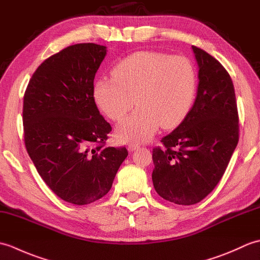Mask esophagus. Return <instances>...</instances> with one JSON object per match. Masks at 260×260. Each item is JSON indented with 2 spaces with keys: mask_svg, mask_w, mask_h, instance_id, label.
Listing matches in <instances>:
<instances>
[{
  "mask_svg": "<svg viewBox=\"0 0 260 260\" xmlns=\"http://www.w3.org/2000/svg\"><path fill=\"white\" fill-rule=\"evenodd\" d=\"M127 147H128V151L129 152H133V151L137 150V148L140 147V144H137V143H131V144L127 146Z\"/></svg>",
  "mask_w": 260,
  "mask_h": 260,
  "instance_id": "1",
  "label": "esophagus"
}]
</instances>
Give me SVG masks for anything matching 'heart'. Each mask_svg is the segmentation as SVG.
<instances>
[{"label":"heart","mask_w":260,"mask_h":260,"mask_svg":"<svg viewBox=\"0 0 260 260\" xmlns=\"http://www.w3.org/2000/svg\"><path fill=\"white\" fill-rule=\"evenodd\" d=\"M113 76L96 82L93 97L113 120L123 119L135 102L139 105L116 129L124 142H145L159 126L179 125L194 101L197 73L185 57L140 51L116 64Z\"/></svg>","instance_id":"obj_1"}]
</instances>
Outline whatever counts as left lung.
Segmentation results:
<instances>
[{"mask_svg":"<svg viewBox=\"0 0 260 260\" xmlns=\"http://www.w3.org/2000/svg\"><path fill=\"white\" fill-rule=\"evenodd\" d=\"M199 67L194 104L176 128L153 148V185L175 204L203 200L221 180L239 141L233 80L217 59L192 46Z\"/></svg>","mask_w":260,"mask_h":260,"instance_id":"1","label":"left lung"}]
</instances>
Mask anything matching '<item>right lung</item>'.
Instances as JSON below:
<instances>
[{
  "instance_id": "1",
  "label": "right lung",
  "mask_w": 260,
  "mask_h": 260,
  "mask_svg": "<svg viewBox=\"0 0 260 260\" xmlns=\"http://www.w3.org/2000/svg\"><path fill=\"white\" fill-rule=\"evenodd\" d=\"M106 51L78 43L53 54L32 75L23 98L27 154L47 185L77 206L107 194L128 155L126 147H105L112 126L93 98Z\"/></svg>"
}]
</instances>
